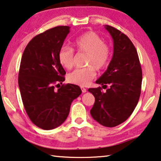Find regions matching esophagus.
Wrapping results in <instances>:
<instances>
[{"label":"esophagus","instance_id":"obj_1","mask_svg":"<svg viewBox=\"0 0 161 161\" xmlns=\"http://www.w3.org/2000/svg\"><path fill=\"white\" fill-rule=\"evenodd\" d=\"M80 88H81V90H82V92H83V93H86V92H87L86 88H83V87H80Z\"/></svg>","mask_w":161,"mask_h":161}]
</instances>
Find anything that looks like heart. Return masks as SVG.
<instances>
[{
    "label": "heart",
    "instance_id": "1",
    "mask_svg": "<svg viewBox=\"0 0 161 161\" xmlns=\"http://www.w3.org/2000/svg\"><path fill=\"white\" fill-rule=\"evenodd\" d=\"M76 51L86 53V64L88 66L78 68L68 75L71 83L86 86L96 77V69L102 70L108 66L110 60V48L98 34L94 31H88L73 42ZM75 54L73 48L63 46L58 52V61L61 66L69 70L74 65Z\"/></svg>",
    "mask_w": 161,
    "mask_h": 161
}]
</instances>
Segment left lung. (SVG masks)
Segmentation results:
<instances>
[{"instance_id":"8db88e82","label":"left lung","mask_w":161,"mask_h":161,"mask_svg":"<svg viewBox=\"0 0 161 161\" xmlns=\"http://www.w3.org/2000/svg\"><path fill=\"white\" fill-rule=\"evenodd\" d=\"M105 28L113 40V56L105 72L96 81L102 87L89 88L95 97L91 110L94 120L105 127H115L125 121L138 104L141 92L142 69L136 49L128 37L110 25Z\"/></svg>"}]
</instances>
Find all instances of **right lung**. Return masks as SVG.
Here are the masks:
<instances>
[{
  "mask_svg": "<svg viewBox=\"0 0 161 161\" xmlns=\"http://www.w3.org/2000/svg\"><path fill=\"white\" fill-rule=\"evenodd\" d=\"M70 32L69 26H57L38 34L26 46L18 73L21 98L30 120L38 128L51 130L66 120L71 103L82 93L80 87L63 84L65 71L58 52Z\"/></svg>",
  "mask_w": 161,
  "mask_h": 161,
  "instance_id": "1",
  "label": "right lung"
}]
</instances>
